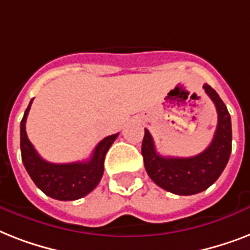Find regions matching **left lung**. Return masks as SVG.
Here are the masks:
<instances>
[{
	"label": "left lung",
	"mask_w": 250,
	"mask_h": 250,
	"mask_svg": "<svg viewBox=\"0 0 250 250\" xmlns=\"http://www.w3.org/2000/svg\"><path fill=\"white\" fill-rule=\"evenodd\" d=\"M206 94L211 98L218 113V125L213 141L202 153L194 157H162L154 146L152 135L145 129L141 154L149 178L157 186L180 196L200 193L208 189L225 170L232 149L231 117L225 102L208 84H204Z\"/></svg>",
	"instance_id": "8db88e82"
}]
</instances>
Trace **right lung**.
I'll return each mask as SVG.
<instances>
[{"instance_id": "obj_1", "label": "right lung", "mask_w": 250, "mask_h": 250, "mask_svg": "<svg viewBox=\"0 0 250 250\" xmlns=\"http://www.w3.org/2000/svg\"><path fill=\"white\" fill-rule=\"evenodd\" d=\"M33 98L25 109L21 122V161L33 183L46 196L61 201L78 200L92 192L104 175V161L109 148L118 133L105 137L94 148L92 157L85 162L72 164H50L42 160L33 148L25 132V122Z\"/></svg>"}]
</instances>
